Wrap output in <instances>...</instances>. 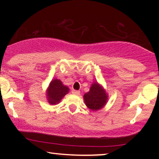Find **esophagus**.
I'll return each instance as SVG.
<instances>
[{
  "instance_id": "34e87169",
  "label": "esophagus",
  "mask_w": 159,
  "mask_h": 159,
  "mask_svg": "<svg viewBox=\"0 0 159 159\" xmlns=\"http://www.w3.org/2000/svg\"><path fill=\"white\" fill-rule=\"evenodd\" d=\"M71 93H72V94L74 95H80V92L79 90H71Z\"/></svg>"
}]
</instances>
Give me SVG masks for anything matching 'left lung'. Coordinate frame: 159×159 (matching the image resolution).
<instances>
[{"label": "left lung", "mask_w": 159, "mask_h": 159, "mask_svg": "<svg viewBox=\"0 0 159 159\" xmlns=\"http://www.w3.org/2000/svg\"><path fill=\"white\" fill-rule=\"evenodd\" d=\"M86 106L93 111H98L103 108L107 101V95L105 90L98 83L92 84L88 93L84 95Z\"/></svg>", "instance_id": "left-lung-1"}]
</instances>
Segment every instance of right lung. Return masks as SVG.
<instances>
[{
  "instance_id": "1",
  "label": "right lung",
  "mask_w": 159,
  "mask_h": 159,
  "mask_svg": "<svg viewBox=\"0 0 159 159\" xmlns=\"http://www.w3.org/2000/svg\"><path fill=\"white\" fill-rule=\"evenodd\" d=\"M69 93V88L62 84L59 80H53L50 83L47 90L48 100L52 105L59 103L62 98Z\"/></svg>"
}]
</instances>
